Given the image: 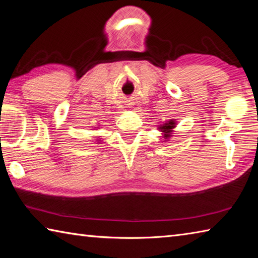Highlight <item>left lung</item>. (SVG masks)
Segmentation results:
<instances>
[{"instance_id": "left-lung-1", "label": "left lung", "mask_w": 258, "mask_h": 258, "mask_svg": "<svg viewBox=\"0 0 258 258\" xmlns=\"http://www.w3.org/2000/svg\"><path fill=\"white\" fill-rule=\"evenodd\" d=\"M175 127H176V121L174 119H169L168 121H165L164 124L158 126V130L161 132V135H163V138L165 140L163 142L168 141V139L172 137L173 130Z\"/></svg>"}]
</instances>
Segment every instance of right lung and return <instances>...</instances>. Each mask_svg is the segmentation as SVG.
<instances>
[{"label":"right lung","instance_id":"1","mask_svg":"<svg viewBox=\"0 0 258 258\" xmlns=\"http://www.w3.org/2000/svg\"><path fill=\"white\" fill-rule=\"evenodd\" d=\"M97 142H101V140H100V139H97Z\"/></svg>","mask_w":258,"mask_h":258}]
</instances>
